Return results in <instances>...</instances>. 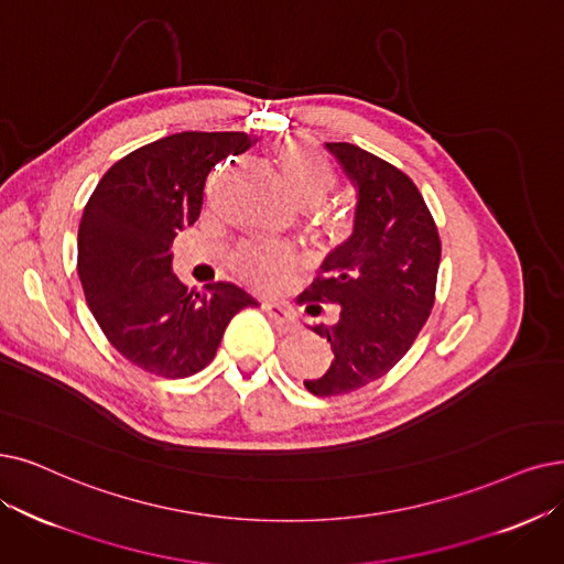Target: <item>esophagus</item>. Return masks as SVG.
<instances>
[{
    "instance_id": "esophagus-1",
    "label": "esophagus",
    "mask_w": 564,
    "mask_h": 564,
    "mask_svg": "<svg viewBox=\"0 0 564 564\" xmlns=\"http://www.w3.org/2000/svg\"><path fill=\"white\" fill-rule=\"evenodd\" d=\"M263 310L268 314V319L275 324L278 330H282V333L296 330L299 322L294 317V312H291L286 305H282V303H263Z\"/></svg>"
}]
</instances>
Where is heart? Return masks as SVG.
I'll return each mask as SVG.
<instances>
[{
	"label": "heart",
	"mask_w": 564,
	"mask_h": 564,
	"mask_svg": "<svg viewBox=\"0 0 564 564\" xmlns=\"http://www.w3.org/2000/svg\"><path fill=\"white\" fill-rule=\"evenodd\" d=\"M278 164L284 180L286 194L296 200V204H312L317 206L319 200L335 185V173L330 164L324 160L319 152H314L305 145L289 143L278 152ZM291 257L282 247H247L240 252V265L247 275L268 278L286 270Z\"/></svg>",
	"instance_id": "heart-1"
}]
</instances>
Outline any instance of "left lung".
Here are the masks:
<instances>
[{
    "mask_svg": "<svg viewBox=\"0 0 564 564\" xmlns=\"http://www.w3.org/2000/svg\"><path fill=\"white\" fill-rule=\"evenodd\" d=\"M326 150L351 183L356 206L351 236L301 296L310 314L337 305V319L314 328L330 343V366L303 384L314 395H340L384 377L408 354L435 303L442 245L408 175L351 143Z\"/></svg>",
    "mask_w": 564,
    "mask_h": 564,
    "instance_id": "1",
    "label": "left lung"
}]
</instances>
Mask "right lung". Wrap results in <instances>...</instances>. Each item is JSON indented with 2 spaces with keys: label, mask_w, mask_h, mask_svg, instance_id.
<instances>
[{
  "label": "right lung",
  "mask_w": 564,
  "mask_h": 564,
  "mask_svg": "<svg viewBox=\"0 0 564 564\" xmlns=\"http://www.w3.org/2000/svg\"><path fill=\"white\" fill-rule=\"evenodd\" d=\"M257 143L242 131H183L112 164L78 229V275L108 343L145 372L177 379L215 358L234 314L259 305L234 282L187 291L171 245L204 210L217 164Z\"/></svg>",
  "instance_id": "add662e5"
}]
</instances>
